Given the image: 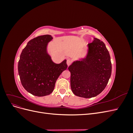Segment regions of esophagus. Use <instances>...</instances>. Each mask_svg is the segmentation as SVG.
<instances>
[{"label": "esophagus", "instance_id": "obj_1", "mask_svg": "<svg viewBox=\"0 0 133 133\" xmlns=\"http://www.w3.org/2000/svg\"><path fill=\"white\" fill-rule=\"evenodd\" d=\"M71 61L70 60V59H68L67 60H66V64H67V65H68V66H69V65H70V64H71Z\"/></svg>", "mask_w": 133, "mask_h": 133}]
</instances>
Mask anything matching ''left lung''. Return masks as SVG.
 Returning <instances> with one entry per match:
<instances>
[{
  "label": "left lung",
  "instance_id": "obj_1",
  "mask_svg": "<svg viewBox=\"0 0 133 133\" xmlns=\"http://www.w3.org/2000/svg\"><path fill=\"white\" fill-rule=\"evenodd\" d=\"M68 69L75 95L84 98L97 96L105 89L111 74L110 57L105 44L94 38L88 44L85 57L73 62Z\"/></svg>",
  "mask_w": 133,
  "mask_h": 133
}]
</instances>
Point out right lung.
<instances>
[{
  "label": "right lung",
  "mask_w": 133,
  "mask_h": 133,
  "mask_svg": "<svg viewBox=\"0 0 133 133\" xmlns=\"http://www.w3.org/2000/svg\"><path fill=\"white\" fill-rule=\"evenodd\" d=\"M52 39L51 35H44L30 40L20 56L18 69L22 84L35 96L50 94L59 75L68 67L66 59L60 64L52 61L47 50Z\"/></svg>",
  "instance_id": "right-lung-1"
}]
</instances>
